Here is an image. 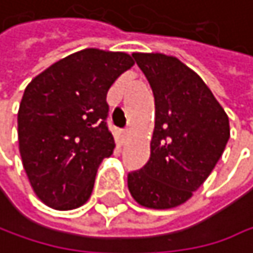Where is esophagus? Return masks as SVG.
Instances as JSON below:
<instances>
[{"label": "esophagus", "instance_id": "34e87169", "mask_svg": "<svg viewBox=\"0 0 253 253\" xmlns=\"http://www.w3.org/2000/svg\"><path fill=\"white\" fill-rule=\"evenodd\" d=\"M127 138H129V132H127V130H124V132L121 133V144H126Z\"/></svg>", "mask_w": 253, "mask_h": 253}]
</instances>
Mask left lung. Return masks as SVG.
Returning a JSON list of instances; mask_svg holds the SVG:
<instances>
[{"mask_svg": "<svg viewBox=\"0 0 253 253\" xmlns=\"http://www.w3.org/2000/svg\"><path fill=\"white\" fill-rule=\"evenodd\" d=\"M156 100L148 163L127 176L132 197L148 209H172L208 179L230 139V121L205 81L175 56L133 53Z\"/></svg>", "mask_w": 253, "mask_h": 253, "instance_id": "8db88e82", "label": "left lung"}]
</instances>
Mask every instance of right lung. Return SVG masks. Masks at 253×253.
<instances>
[{"instance_id": "1", "label": "right lung", "mask_w": 253, "mask_h": 253, "mask_svg": "<svg viewBox=\"0 0 253 253\" xmlns=\"http://www.w3.org/2000/svg\"><path fill=\"white\" fill-rule=\"evenodd\" d=\"M130 54L84 48L38 74L17 112L19 151L37 197L72 211L91 196L97 168L115 148L106 93L133 66Z\"/></svg>"}]
</instances>
